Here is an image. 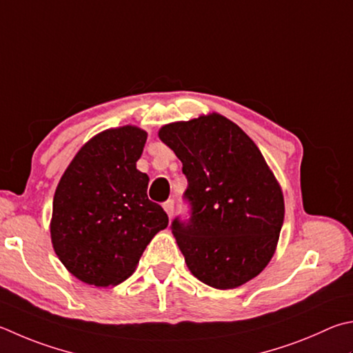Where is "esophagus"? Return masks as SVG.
Here are the masks:
<instances>
[{
	"label": "esophagus",
	"instance_id": "esophagus-1",
	"mask_svg": "<svg viewBox=\"0 0 353 353\" xmlns=\"http://www.w3.org/2000/svg\"><path fill=\"white\" fill-rule=\"evenodd\" d=\"M163 210L166 211V214H168V217L171 219L172 214H174V201H166L163 203Z\"/></svg>",
	"mask_w": 353,
	"mask_h": 353
}]
</instances>
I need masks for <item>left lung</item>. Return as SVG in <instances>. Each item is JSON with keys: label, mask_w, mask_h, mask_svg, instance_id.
<instances>
[{"label": "left lung", "mask_w": 353, "mask_h": 353, "mask_svg": "<svg viewBox=\"0 0 353 353\" xmlns=\"http://www.w3.org/2000/svg\"><path fill=\"white\" fill-rule=\"evenodd\" d=\"M182 162L190 219L172 234L190 272L227 290L248 283L273 258L284 222V196L258 146L221 114L160 128Z\"/></svg>", "instance_id": "1"}]
</instances>
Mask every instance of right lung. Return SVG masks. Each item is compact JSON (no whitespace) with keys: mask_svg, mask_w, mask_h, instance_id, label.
<instances>
[{"mask_svg":"<svg viewBox=\"0 0 353 353\" xmlns=\"http://www.w3.org/2000/svg\"><path fill=\"white\" fill-rule=\"evenodd\" d=\"M148 134L120 126L81 146L55 190L50 239L59 259L83 283L117 285L136 270L168 216L146 194L137 170Z\"/></svg>","mask_w":353,"mask_h":353,"instance_id":"1","label":"right lung"}]
</instances>
